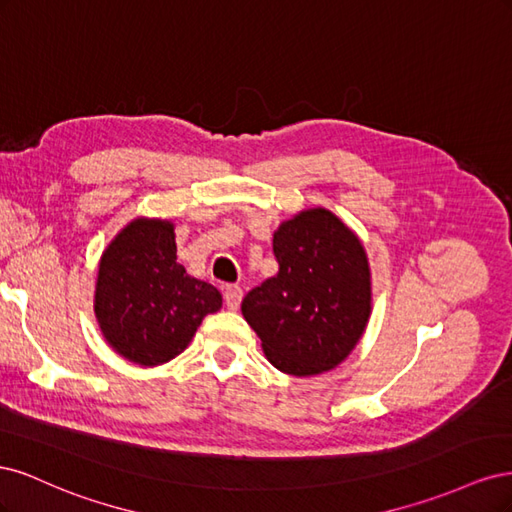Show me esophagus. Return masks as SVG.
Here are the masks:
<instances>
[{"label": "esophagus", "mask_w": 512, "mask_h": 512, "mask_svg": "<svg viewBox=\"0 0 512 512\" xmlns=\"http://www.w3.org/2000/svg\"><path fill=\"white\" fill-rule=\"evenodd\" d=\"M241 299H243L241 286H237V284L224 286V301H226V307H228V309H232V312H235V309H239Z\"/></svg>", "instance_id": "1"}]
</instances>
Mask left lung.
Wrapping results in <instances>:
<instances>
[{
    "label": "left lung",
    "mask_w": 512,
    "mask_h": 512,
    "mask_svg": "<svg viewBox=\"0 0 512 512\" xmlns=\"http://www.w3.org/2000/svg\"><path fill=\"white\" fill-rule=\"evenodd\" d=\"M277 273L245 294L241 312L273 367L316 376L342 363L371 312L361 241L327 209H309L273 235Z\"/></svg>",
    "instance_id": "obj_1"
}]
</instances>
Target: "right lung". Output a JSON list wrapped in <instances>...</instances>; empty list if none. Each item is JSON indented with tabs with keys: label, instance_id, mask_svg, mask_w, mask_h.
<instances>
[{
	"label": "right lung",
	"instance_id": "right-lung-1",
	"mask_svg": "<svg viewBox=\"0 0 512 512\" xmlns=\"http://www.w3.org/2000/svg\"><path fill=\"white\" fill-rule=\"evenodd\" d=\"M222 294L177 262L170 222L134 220L106 247L96 316L106 342L128 361L153 367L181 354Z\"/></svg>",
	"mask_w": 512,
	"mask_h": 512
}]
</instances>
